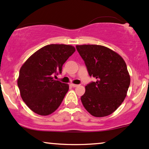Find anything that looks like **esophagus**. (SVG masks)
<instances>
[{"label": "esophagus", "instance_id": "1", "mask_svg": "<svg viewBox=\"0 0 149 149\" xmlns=\"http://www.w3.org/2000/svg\"><path fill=\"white\" fill-rule=\"evenodd\" d=\"M72 86L74 87V88H76V87L79 86L78 84H72Z\"/></svg>", "mask_w": 149, "mask_h": 149}]
</instances>
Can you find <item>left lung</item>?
Returning a JSON list of instances; mask_svg holds the SVG:
<instances>
[{"label": "left lung", "mask_w": 149, "mask_h": 149, "mask_svg": "<svg viewBox=\"0 0 149 149\" xmlns=\"http://www.w3.org/2000/svg\"><path fill=\"white\" fill-rule=\"evenodd\" d=\"M90 77L96 79L86 86L82 104L91 114L103 117L112 113L123 102L130 77L123 58L107 47L77 45Z\"/></svg>", "instance_id": "obj_1"}]
</instances>
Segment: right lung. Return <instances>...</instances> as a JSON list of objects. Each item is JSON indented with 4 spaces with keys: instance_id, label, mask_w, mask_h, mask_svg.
Here are the masks:
<instances>
[{
    "instance_id": "obj_1",
    "label": "right lung",
    "mask_w": 149,
    "mask_h": 149,
    "mask_svg": "<svg viewBox=\"0 0 149 149\" xmlns=\"http://www.w3.org/2000/svg\"><path fill=\"white\" fill-rule=\"evenodd\" d=\"M75 52L74 47L49 45L35 52L19 70L17 85L26 105L42 116L55 111L69 90L67 84L54 79Z\"/></svg>"
}]
</instances>
